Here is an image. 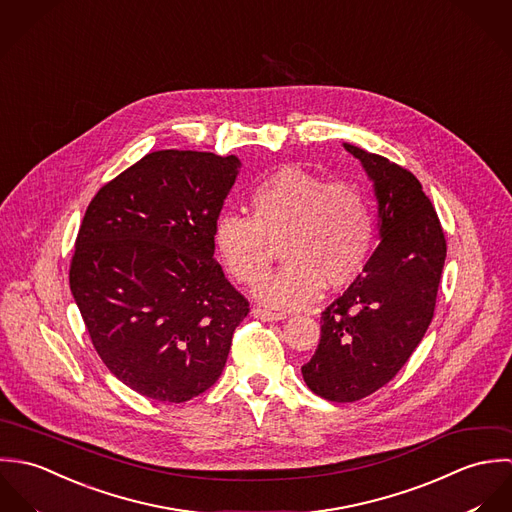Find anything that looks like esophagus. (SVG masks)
Here are the masks:
<instances>
[{
	"mask_svg": "<svg viewBox=\"0 0 512 512\" xmlns=\"http://www.w3.org/2000/svg\"><path fill=\"white\" fill-rule=\"evenodd\" d=\"M251 314L263 322H277V320H285L287 314L283 312H273V310H267V308H253Z\"/></svg>",
	"mask_w": 512,
	"mask_h": 512,
	"instance_id": "esophagus-1",
	"label": "esophagus"
}]
</instances>
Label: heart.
<instances>
[{
    "label": "heart",
    "instance_id": "1",
    "mask_svg": "<svg viewBox=\"0 0 512 512\" xmlns=\"http://www.w3.org/2000/svg\"><path fill=\"white\" fill-rule=\"evenodd\" d=\"M249 217L225 213L213 223L221 267L241 285H255L269 267V241L285 261L255 295L275 308L312 305L322 287H348L368 263L376 225L366 198L287 166L259 182L247 198Z\"/></svg>",
    "mask_w": 512,
    "mask_h": 512
}]
</instances>
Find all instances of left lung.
I'll return each mask as SVG.
<instances>
[{"instance_id":"1","label":"left lung","mask_w":512,"mask_h":512,"mask_svg":"<svg viewBox=\"0 0 512 512\" xmlns=\"http://www.w3.org/2000/svg\"><path fill=\"white\" fill-rule=\"evenodd\" d=\"M374 184L380 245L320 316V342L301 368L328 402H356L386 386L421 342L435 310L445 235L419 180L384 156L344 144Z\"/></svg>"}]
</instances>
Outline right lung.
Masks as SVG:
<instances>
[{
	"label": "right lung",
	"mask_w": 512,
	"mask_h": 512,
	"mask_svg": "<svg viewBox=\"0 0 512 512\" xmlns=\"http://www.w3.org/2000/svg\"><path fill=\"white\" fill-rule=\"evenodd\" d=\"M237 156L158 150L108 182L83 217L71 293L122 384L182 404L221 376L247 299L213 257Z\"/></svg>",
	"instance_id": "1"
}]
</instances>
